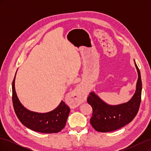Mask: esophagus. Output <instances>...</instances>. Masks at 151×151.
<instances>
[{
    "label": "esophagus",
    "mask_w": 151,
    "mask_h": 151,
    "mask_svg": "<svg viewBox=\"0 0 151 151\" xmlns=\"http://www.w3.org/2000/svg\"><path fill=\"white\" fill-rule=\"evenodd\" d=\"M86 98V94L81 87H77L74 90V94L71 98L68 100V103L72 108H75L83 102Z\"/></svg>",
    "instance_id": "34e87169"
}]
</instances>
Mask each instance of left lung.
Here are the masks:
<instances>
[{
	"label": "left lung",
	"instance_id": "obj_1",
	"mask_svg": "<svg viewBox=\"0 0 151 151\" xmlns=\"http://www.w3.org/2000/svg\"><path fill=\"white\" fill-rule=\"evenodd\" d=\"M135 65L138 72V79L135 92L130 101L113 106L104 103L94 92L89 94L87 101L93 108L90 123L96 131L108 132L119 129L131 122L137 114L141 101L142 81L135 62Z\"/></svg>",
	"mask_w": 151,
	"mask_h": 151
}]
</instances>
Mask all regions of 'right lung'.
Here are the masks:
<instances>
[{
	"mask_svg": "<svg viewBox=\"0 0 151 151\" xmlns=\"http://www.w3.org/2000/svg\"><path fill=\"white\" fill-rule=\"evenodd\" d=\"M12 81V103L18 119L25 127L38 132L45 134L57 133L65 127L70 108L61 101L53 111L41 113L31 111L24 107L17 98L15 90V78Z\"/></svg>",
	"mask_w": 151,
	"mask_h": 151,
	"instance_id": "add662e5",
	"label": "right lung"
}]
</instances>
